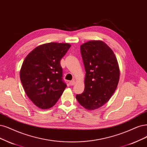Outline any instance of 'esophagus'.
Wrapping results in <instances>:
<instances>
[{
	"instance_id": "34e87169",
	"label": "esophagus",
	"mask_w": 147,
	"mask_h": 147,
	"mask_svg": "<svg viewBox=\"0 0 147 147\" xmlns=\"http://www.w3.org/2000/svg\"><path fill=\"white\" fill-rule=\"evenodd\" d=\"M75 84V80H71L69 82V85H74Z\"/></svg>"
}]
</instances>
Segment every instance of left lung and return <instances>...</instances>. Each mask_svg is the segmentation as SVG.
<instances>
[{
  "label": "left lung",
  "mask_w": 147,
  "mask_h": 147,
  "mask_svg": "<svg viewBox=\"0 0 147 147\" xmlns=\"http://www.w3.org/2000/svg\"><path fill=\"white\" fill-rule=\"evenodd\" d=\"M85 69V90L76 98L86 110L97 109L110 100L117 86L120 69L115 53L101 40L80 46Z\"/></svg>",
  "instance_id": "8db88e82"
}]
</instances>
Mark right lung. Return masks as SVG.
<instances>
[{"mask_svg": "<svg viewBox=\"0 0 147 147\" xmlns=\"http://www.w3.org/2000/svg\"><path fill=\"white\" fill-rule=\"evenodd\" d=\"M71 45L51 42L35 48L25 57L20 78L25 93L41 109L55 105L67 85L62 80L61 60Z\"/></svg>", "mask_w": 147, "mask_h": 147, "instance_id": "right-lung-1", "label": "right lung"}]
</instances>
